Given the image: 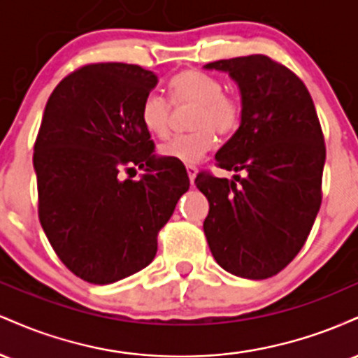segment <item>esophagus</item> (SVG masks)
<instances>
[{"instance_id": "obj_1", "label": "esophagus", "mask_w": 358, "mask_h": 358, "mask_svg": "<svg viewBox=\"0 0 358 358\" xmlns=\"http://www.w3.org/2000/svg\"><path fill=\"white\" fill-rule=\"evenodd\" d=\"M196 166L195 165H187V173H188V178H190V182H193L196 176Z\"/></svg>"}]
</instances>
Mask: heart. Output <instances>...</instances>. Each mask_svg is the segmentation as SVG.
Segmentation results:
<instances>
[{
	"label": "heart",
	"instance_id": "heart-1",
	"mask_svg": "<svg viewBox=\"0 0 358 358\" xmlns=\"http://www.w3.org/2000/svg\"><path fill=\"white\" fill-rule=\"evenodd\" d=\"M171 104H192L190 133L171 138L159 146L162 158L183 163L202 159L215 145V133L229 136L239 129L242 104L234 94L224 90L217 77L200 71H183L168 82ZM139 119L148 133L166 138L171 127V106L159 94H148L139 108Z\"/></svg>",
	"mask_w": 358,
	"mask_h": 358
}]
</instances>
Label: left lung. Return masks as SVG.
<instances>
[{
    "label": "left lung",
    "mask_w": 358,
    "mask_h": 358,
    "mask_svg": "<svg viewBox=\"0 0 358 358\" xmlns=\"http://www.w3.org/2000/svg\"><path fill=\"white\" fill-rule=\"evenodd\" d=\"M242 96V121L217 151V166L248 176L195 185L210 210L203 222L212 256L236 276L266 279L301 250L322 205L327 150L313 99L294 72L268 55L217 60Z\"/></svg>",
    "instance_id": "obj_1"
}]
</instances>
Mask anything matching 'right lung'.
<instances>
[{
    "mask_svg": "<svg viewBox=\"0 0 358 358\" xmlns=\"http://www.w3.org/2000/svg\"><path fill=\"white\" fill-rule=\"evenodd\" d=\"M158 77L131 64H89L48 97L35 141L38 219L77 278L110 285L146 268L158 232L190 187L182 162L156 158L139 119ZM145 167L139 180L120 171Z\"/></svg>",
    "mask_w": 358,
    "mask_h": 358,
    "instance_id": "1",
    "label": "right lung"
}]
</instances>
